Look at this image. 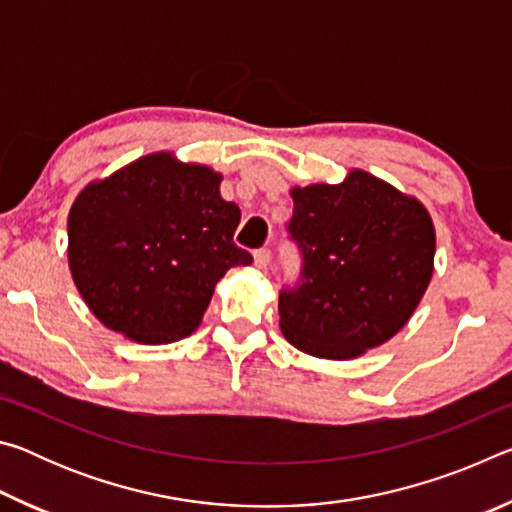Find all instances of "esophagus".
Returning <instances> with one entry per match:
<instances>
[{"instance_id":"obj_1","label":"esophagus","mask_w":512,"mask_h":512,"mask_svg":"<svg viewBox=\"0 0 512 512\" xmlns=\"http://www.w3.org/2000/svg\"><path fill=\"white\" fill-rule=\"evenodd\" d=\"M268 264H271V250H266V248L257 250V253H255V266L257 268H266Z\"/></svg>"}]
</instances>
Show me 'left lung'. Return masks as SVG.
Masks as SVG:
<instances>
[{
	"mask_svg": "<svg viewBox=\"0 0 512 512\" xmlns=\"http://www.w3.org/2000/svg\"><path fill=\"white\" fill-rule=\"evenodd\" d=\"M291 237L302 277L280 293V329L293 348L350 361L391 341L429 289L436 228L422 201L363 169L341 183L293 185Z\"/></svg>",
	"mask_w": 512,
	"mask_h": 512,
	"instance_id": "left-lung-1",
	"label": "left lung"
}]
</instances>
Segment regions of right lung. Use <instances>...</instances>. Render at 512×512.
<instances>
[{"instance_id": "right-lung-1", "label": "right lung", "mask_w": 512, "mask_h": 512, "mask_svg": "<svg viewBox=\"0 0 512 512\" xmlns=\"http://www.w3.org/2000/svg\"><path fill=\"white\" fill-rule=\"evenodd\" d=\"M223 176L171 151L146 153L94 178L67 216V264L103 327L142 345L185 339L216 282L253 255L235 246L237 203Z\"/></svg>"}]
</instances>
